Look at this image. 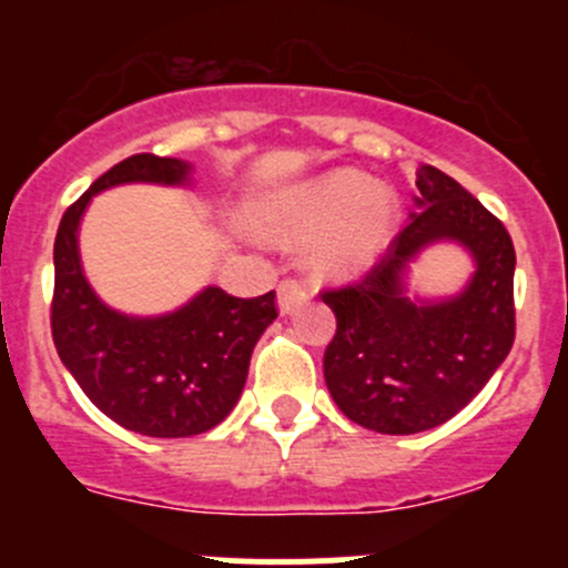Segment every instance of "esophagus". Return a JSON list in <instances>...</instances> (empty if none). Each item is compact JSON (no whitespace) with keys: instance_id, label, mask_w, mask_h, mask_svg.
<instances>
[{"instance_id":"obj_1","label":"esophagus","mask_w":568,"mask_h":568,"mask_svg":"<svg viewBox=\"0 0 568 568\" xmlns=\"http://www.w3.org/2000/svg\"><path fill=\"white\" fill-rule=\"evenodd\" d=\"M307 302V288L305 285H300L296 280H283L277 288V311L283 313V316H291L294 311H300L302 305Z\"/></svg>"}]
</instances>
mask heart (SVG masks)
I'll list each match as a JSON object with an SVG mask.
<instances>
[{"mask_svg": "<svg viewBox=\"0 0 568 568\" xmlns=\"http://www.w3.org/2000/svg\"><path fill=\"white\" fill-rule=\"evenodd\" d=\"M400 222L393 189L352 168L326 170L266 192L252 209V225L280 247L307 244L305 263L321 280L363 277L390 250Z\"/></svg>", "mask_w": 568, "mask_h": 568, "instance_id": "1", "label": "heart"}]
</instances>
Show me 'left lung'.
<instances>
[{
    "mask_svg": "<svg viewBox=\"0 0 568 568\" xmlns=\"http://www.w3.org/2000/svg\"><path fill=\"white\" fill-rule=\"evenodd\" d=\"M415 211L385 261L359 285L326 291L337 332L324 379L337 409L379 434H420L450 420L484 390L514 346L508 231L459 181L417 168ZM434 243H456L474 274L456 295L408 291L410 263Z\"/></svg>",
    "mask_w": 568,
    "mask_h": 568,
    "instance_id": "8db88e82",
    "label": "left lung"
}]
</instances>
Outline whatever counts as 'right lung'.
I'll return each mask as SVG.
<instances>
[{
    "label": "right lung",
    "instance_id": "right-lung-1",
    "mask_svg": "<svg viewBox=\"0 0 568 568\" xmlns=\"http://www.w3.org/2000/svg\"><path fill=\"white\" fill-rule=\"evenodd\" d=\"M192 164L140 153L114 164L62 216L54 239L51 335L68 374L118 426L145 437H192L239 404L250 357L277 318L274 291L236 300L205 285L159 316H131L93 291L79 252V227L95 194L125 183L192 186Z\"/></svg>",
    "mask_w": 568,
    "mask_h": 568
}]
</instances>
